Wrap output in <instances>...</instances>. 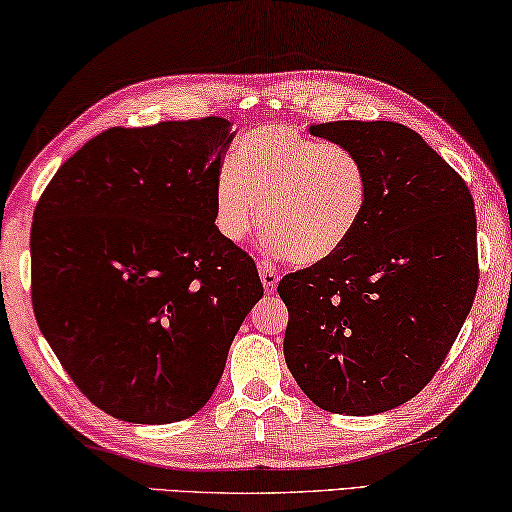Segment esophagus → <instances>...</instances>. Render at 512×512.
I'll return each mask as SVG.
<instances>
[{
	"label": "esophagus",
	"mask_w": 512,
	"mask_h": 512,
	"mask_svg": "<svg viewBox=\"0 0 512 512\" xmlns=\"http://www.w3.org/2000/svg\"><path fill=\"white\" fill-rule=\"evenodd\" d=\"M259 278H262V285L264 289L273 294L275 287H278V280H280V271L275 269L273 264L269 262H259Z\"/></svg>",
	"instance_id": "34e87169"
}]
</instances>
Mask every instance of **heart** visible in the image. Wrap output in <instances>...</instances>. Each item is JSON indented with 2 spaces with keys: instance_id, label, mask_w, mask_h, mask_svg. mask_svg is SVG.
<instances>
[{
  "instance_id": "obj_1",
  "label": "heart",
  "mask_w": 512,
  "mask_h": 512,
  "mask_svg": "<svg viewBox=\"0 0 512 512\" xmlns=\"http://www.w3.org/2000/svg\"><path fill=\"white\" fill-rule=\"evenodd\" d=\"M262 202L264 243L298 264L339 253L362 223L369 173L360 154L287 123L241 136L214 184V221L227 241L255 230Z\"/></svg>"
}]
</instances>
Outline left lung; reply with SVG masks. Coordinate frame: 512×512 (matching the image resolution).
<instances>
[{
	"mask_svg": "<svg viewBox=\"0 0 512 512\" xmlns=\"http://www.w3.org/2000/svg\"><path fill=\"white\" fill-rule=\"evenodd\" d=\"M310 134L360 154L369 202L339 253L280 280L285 360L319 408L378 415L431 383L472 310L474 198L405 125L335 120Z\"/></svg>",
	"mask_w": 512,
	"mask_h": 512,
	"instance_id": "1",
	"label": "left lung"
}]
</instances>
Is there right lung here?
I'll use <instances>...</instances> for the list:
<instances>
[{
    "instance_id": "obj_1",
    "label": "right lung",
    "mask_w": 512,
    "mask_h": 512,
    "mask_svg": "<svg viewBox=\"0 0 512 512\" xmlns=\"http://www.w3.org/2000/svg\"><path fill=\"white\" fill-rule=\"evenodd\" d=\"M234 139L218 116L111 127L63 164L31 225L38 328L79 392L132 424H173L214 394L264 296L214 223Z\"/></svg>"
}]
</instances>
